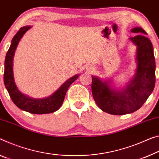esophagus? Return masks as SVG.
<instances>
[{
  "instance_id": "esophagus-1",
  "label": "esophagus",
  "mask_w": 159,
  "mask_h": 159,
  "mask_svg": "<svg viewBox=\"0 0 159 159\" xmlns=\"http://www.w3.org/2000/svg\"><path fill=\"white\" fill-rule=\"evenodd\" d=\"M87 70H88V71H89V72H90V73H91V72H93V70H94V69H93V67H91V66H88L87 67Z\"/></svg>"
}]
</instances>
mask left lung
I'll return each mask as SVG.
<instances>
[{"mask_svg":"<svg viewBox=\"0 0 159 159\" xmlns=\"http://www.w3.org/2000/svg\"><path fill=\"white\" fill-rule=\"evenodd\" d=\"M133 33L147 34L141 27L131 30ZM129 40L137 46V70L132 79L125 89L115 90L110 81H102L92 76V94L95 102L102 111L111 115H126L134 112L142 106L152 94L156 82V64L152 42L142 34L131 37Z\"/></svg>","mask_w":159,"mask_h":159,"instance_id":"8db88e82","label":"left lung"}]
</instances>
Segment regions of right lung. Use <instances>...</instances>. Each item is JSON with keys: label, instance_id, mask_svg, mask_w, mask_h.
<instances>
[{"label": "right lung", "instance_id": "1", "mask_svg": "<svg viewBox=\"0 0 159 159\" xmlns=\"http://www.w3.org/2000/svg\"><path fill=\"white\" fill-rule=\"evenodd\" d=\"M30 28H31L30 26L21 27L12 39L11 47L7 52L5 59L4 84L12 102L20 109L32 114L52 113L59 110L61 106L68 89L72 84V83H74L79 78V75H75L67 80L51 96L46 98L34 99L20 91L14 80L13 71H12L13 57L20 40L25 32Z\"/></svg>", "mask_w": 159, "mask_h": 159}]
</instances>
